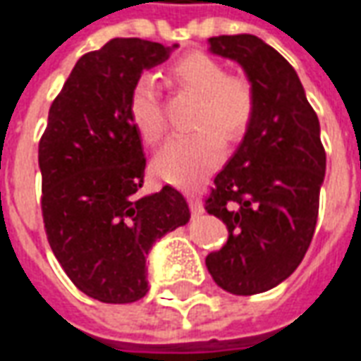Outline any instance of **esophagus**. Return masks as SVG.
Masks as SVG:
<instances>
[{
	"label": "esophagus",
	"mask_w": 361,
	"mask_h": 361,
	"mask_svg": "<svg viewBox=\"0 0 361 361\" xmlns=\"http://www.w3.org/2000/svg\"><path fill=\"white\" fill-rule=\"evenodd\" d=\"M188 203H189V209H191V213H193V215H201V213H203V203H201V199H199L197 195L189 193Z\"/></svg>",
	"instance_id": "esophagus-1"
}]
</instances>
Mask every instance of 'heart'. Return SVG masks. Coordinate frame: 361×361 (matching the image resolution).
<instances>
[{"mask_svg": "<svg viewBox=\"0 0 361 361\" xmlns=\"http://www.w3.org/2000/svg\"><path fill=\"white\" fill-rule=\"evenodd\" d=\"M168 80L173 87L197 97L189 137L170 140L154 158V173L178 188H195L223 160V141L238 142L252 125L256 95L252 84L226 72L223 62L205 52H191L176 60ZM128 115L146 145H158L164 137L162 102L150 75L138 78L128 97Z\"/></svg>", "mask_w": 361, "mask_h": 361, "instance_id": "heart-1", "label": "heart"}]
</instances>
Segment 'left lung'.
<instances>
[{
	"mask_svg": "<svg viewBox=\"0 0 361 361\" xmlns=\"http://www.w3.org/2000/svg\"><path fill=\"white\" fill-rule=\"evenodd\" d=\"M209 50L240 64L256 113L205 199L207 213L228 228L205 264L224 291L264 293L293 274L312 240L326 172L321 125L293 66L264 40L223 35L209 39Z\"/></svg>",
	"mask_w": 361,
	"mask_h": 361,
	"instance_id": "obj_1",
	"label": "left lung"
}]
</instances>
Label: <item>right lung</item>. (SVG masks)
Instances as JSON below:
<instances>
[{
	"label": "right lung",
	"instance_id": "1",
	"mask_svg": "<svg viewBox=\"0 0 361 361\" xmlns=\"http://www.w3.org/2000/svg\"><path fill=\"white\" fill-rule=\"evenodd\" d=\"M173 49L113 39L84 54L50 105L39 142L50 248L72 283L102 303L142 299L152 244L189 221L188 201L172 185L138 195L146 158L128 115L133 85Z\"/></svg>",
	"mask_w": 361,
	"mask_h": 361
}]
</instances>
